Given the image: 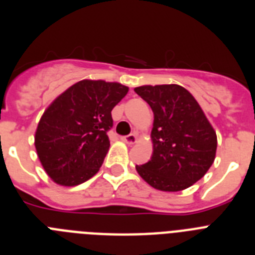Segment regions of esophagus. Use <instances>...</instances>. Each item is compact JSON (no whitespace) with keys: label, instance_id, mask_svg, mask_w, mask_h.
<instances>
[{"label":"esophagus","instance_id":"1","mask_svg":"<svg viewBox=\"0 0 255 255\" xmlns=\"http://www.w3.org/2000/svg\"><path fill=\"white\" fill-rule=\"evenodd\" d=\"M121 140L125 141L126 144H134L135 141H136V135L135 134L125 135V136H121Z\"/></svg>","mask_w":255,"mask_h":255}]
</instances>
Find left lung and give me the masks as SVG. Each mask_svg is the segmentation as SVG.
<instances>
[{"instance_id": "obj_1", "label": "left lung", "mask_w": 255, "mask_h": 255, "mask_svg": "<svg viewBox=\"0 0 255 255\" xmlns=\"http://www.w3.org/2000/svg\"><path fill=\"white\" fill-rule=\"evenodd\" d=\"M154 114L150 161L136 166L145 181L162 191H180L206 175L215 161L217 136L200 106L176 84L134 89Z\"/></svg>"}]
</instances>
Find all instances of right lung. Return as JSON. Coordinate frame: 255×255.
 <instances>
[{
    "mask_svg": "<svg viewBox=\"0 0 255 255\" xmlns=\"http://www.w3.org/2000/svg\"><path fill=\"white\" fill-rule=\"evenodd\" d=\"M128 91L119 83L82 80L47 108L35 131V149L53 181L74 186L98 172L110 148L112 108Z\"/></svg>",
    "mask_w": 255,
    "mask_h": 255,
    "instance_id": "right-lung-1",
    "label": "right lung"
}]
</instances>
